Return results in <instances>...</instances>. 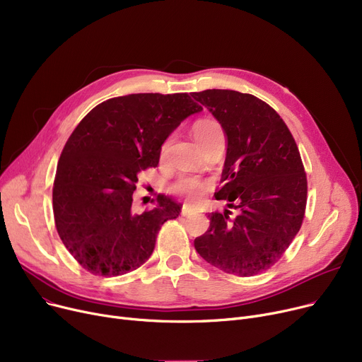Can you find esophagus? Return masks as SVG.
I'll list each match as a JSON object with an SVG mask.
<instances>
[{
  "label": "esophagus",
  "instance_id": "1",
  "mask_svg": "<svg viewBox=\"0 0 362 362\" xmlns=\"http://www.w3.org/2000/svg\"><path fill=\"white\" fill-rule=\"evenodd\" d=\"M192 214H194L192 208H189V206H183V208H182V216H183V217H189V216H192Z\"/></svg>",
  "mask_w": 362,
  "mask_h": 362
}]
</instances>
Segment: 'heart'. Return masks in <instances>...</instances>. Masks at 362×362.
I'll return each mask as SVG.
<instances>
[{"instance_id": "b5f03b06", "label": "heart", "mask_w": 362, "mask_h": 362, "mask_svg": "<svg viewBox=\"0 0 362 362\" xmlns=\"http://www.w3.org/2000/svg\"><path fill=\"white\" fill-rule=\"evenodd\" d=\"M192 135L197 139V142L202 146L205 142H208L213 138L223 136V133L217 122L206 119V120H199L194 124ZM205 187H206V183L202 179L194 177V176H185L176 182L173 189L177 194L189 199H197L205 191Z\"/></svg>"}]
</instances>
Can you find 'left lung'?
<instances>
[{"label": "left lung", "mask_w": 362, "mask_h": 362, "mask_svg": "<svg viewBox=\"0 0 362 362\" xmlns=\"http://www.w3.org/2000/svg\"><path fill=\"white\" fill-rule=\"evenodd\" d=\"M192 97L227 139L224 185L216 194L227 208L208 214L210 227L195 250L224 273L255 276L280 259L305 214L307 175L296 142L279 114L251 93L206 89Z\"/></svg>", "instance_id": "obj_1"}]
</instances>
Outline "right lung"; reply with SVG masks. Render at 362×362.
Masks as SVG:
<instances>
[{
	"label": "right lung",
	"mask_w": 362,
	"mask_h": 362,
	"mask_svg": "<svg viewBox=\"0 0 362 362\" xmlns=\"http://www.w3.org/2000/svg\"><path fill=\"white\" fill-rule=\"evenodd\" d=\"M202 111L187 93H130L92 108L60 156L52 189L57 232L67 251L95 276H122L151 257L161 226L180 204L158 195L132 210L138 175L157 167L161 146L186 117Z\"/></svg>",
	"instance_id": "add662e5"
}]
</instances>
